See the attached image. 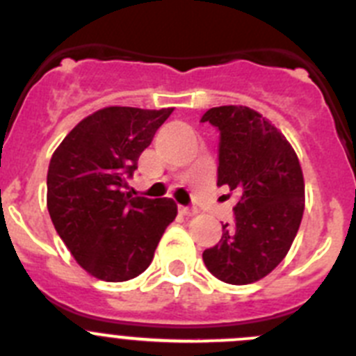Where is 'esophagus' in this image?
Listing matches in <instances>:
<instances>
[{"mask_svg":"<svg viewBox=\"0 0 356 356\" xmlns=\"http://www.w3.org/2000/svg\"><path fill=\"white\" fill-rule=\"evenodd\" d=\"M178 210H180L181 216H194L196 213V209H188V207H178Z\"/></svg>","mask_w":356,"mask_h":356,"instance_id":"esophagus-1","label":"esophagus"}]
</instances>
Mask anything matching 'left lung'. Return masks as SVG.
Instances as JSON below:
<instances>
[{
    "label": "left lung",
    "mask_w": 356,
    "mask_h": 356,
    "mask_svg": "<svg viewBox=\"0 0 356 356\" xmlns=\"http://www.w3.org/2000/svg\"><path fill=\"white\" fill-rule=\"evenodd\" d=\"M201 122L219 131L217 185L238 194L234 222L222 225L221 241L203 251V262L221 282L253 284L285 259L300 229V160L278 128L248 106H213Z\"/></svg>",
    "instance_id": "1"
}]
</instances>
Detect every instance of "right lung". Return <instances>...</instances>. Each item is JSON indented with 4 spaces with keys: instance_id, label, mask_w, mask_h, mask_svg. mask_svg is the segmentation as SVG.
I'll return each instance as SVG.
<instances>
[{
    "instance_id": "1",
    "label": "right lung",
    "mask_w": 356,
    "mask_h": 356,
    "mask_svg": "<svg viewBox=\"0 0 356 356\" xmlns=\"http://www.w3.org/2000/svg\"><path fill=\"white\" fill-rule=\"evenodd\" d=\"M171 112L106 106L78 122L53 153L49 217L74 260L96 278L127 282L146 271L178 213L169 197L122 193Z\"/></svg>"
}]
</instances>
